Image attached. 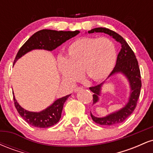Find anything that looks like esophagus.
<instances>
[{"label":"esophagus","mask_w":153,"mask_h":153,"mask_svg":"<svg viewBox=\"0 0 153 153\" xmlns=\"http://www.w3.org/2000/svg\"><path fill=\"white\" fill-rule=\"evenodd\" d=\"M82 89V87H78V88H75L74 89V92H78L79 91H81Z\"/></svg>","instance_id":"esophagus-1"}]
</instances>
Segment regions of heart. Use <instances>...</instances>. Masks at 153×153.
<instances>
[{
    "instance_id": "obj_1",
    "label": "heart",
    "mask_w": 153,
    "mask_h": 153,
    "mask_svg": "<svg viewBox=\"0 0 153 153\" xmlns=\"http://www.w3.org/2000/svg\"><path fill=\"white\" fill-rule=\"evenodd\" d=\"M117 61L114 43L107 37H82L73 41L65 56L59 57L57 66L63 81L73 83L81 71L91 82H100L109 76Z\"/></svg>"
}]
</instances>
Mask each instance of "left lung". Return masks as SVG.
Here are the masks:
<instances>
[{
	"label": "left lung",
	"mask_w": 153,
	"mask_h": 153,
	"mask_svg": "<svg viewBox=\"0 0 153 153\" xmlns=\"http://www.w3.org/2000/svg\"><path fill=\"white\" fill-rule=\"evenodd\" d=\"M88 34L105 33L114 39L121 46V50L117 56L116 66L108 78L114 76L118 73H121L124 75V77L127 78V81L129 82V88H130L128 102L126 103L125 106L119 110L112 112L103 117H95L91 114V118L94 122L97 124L104 126H112L118 124L119 123L124 122L127 117H129L132 114V112L136 108L137 100L140 97L142 82L137 59L135 57L134 52L129 46L127 42L124 39L122 36L116 33L115 31L110 30L106 28L98 27L92 29L91 30L88 31ZM105 81L96 86L90 88V90L94 93L93 104L99 102V96H101L102 87Z\"/></svg>",
	"instance_id": "8db88e82"
}]
</instances>
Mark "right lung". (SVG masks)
Segmentation results:
<instances>
[{"mask_svg":"<svg viewBox=\"0 0 153 153\" xmlns=\"http://www.w3.org/2000/svg\"><path fill=\"white\" fill-rule=\"evenodd\" d=\"M80 31H56L51 29H43L34 34L19 50L13 64L19 58L33 50H45L52 51L62 43L78 34ZM71 95H67L54 101L52 104L39 112L29 111L22 108L13 96L15 107L19 114L26 122L33 127L47 128L52 127L59 122L62 114L63 105Z\"/></svg>","mask_w":153,"mask_h":153,"instance_id":"add662e5","label":"right lung"}]
</instances>
